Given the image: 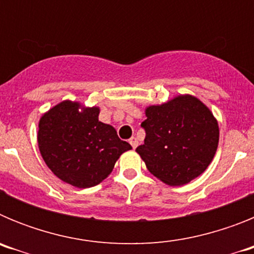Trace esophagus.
I'll return each instance as SVG.
<instances>
[{
	"label": "esophagus",
	"mask_w": 254,
	"mask_h": 254,
	"mask_svg": "<svg viewBox=\"0 0 254 254\" xmlns=\"http://www.w3.org/2000/svg\"><path fill=\"white\" fill-rule=\"evenodd\" d=\"M129 143H131V146L133 147V149H136V147H137V145H138L137 138H136V137H131V138H129Z\"/></svg>",
	"instance_id": "esophagus-1"
}]
</instances>
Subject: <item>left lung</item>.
Instances as JSON below:
<instances>
[{
	"instance_id": "1",
	"label": "left lung",
	"mask_w": 254,
	"mask_h": 254,
	"mask_svg": "<svg viewBox=\"0 0 254 254\" xmlns=\"http://www.w3.org/2000/svg\"><path fill=\"white\" fill-rule=\"evenodd\" d=\"M145 114L146 137L136 152L152 176L168 186H183L207 169L219 145V125L207 105L183 94L149 105Z\"/></svg>"
}]
</instances>
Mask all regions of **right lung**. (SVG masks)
<instances>
[{
    "mask_svg": "<svg viewBox=\"0 0 254 254\" xmlns=\"http://www.w3.org/2000/svg\"><path fill=\"white\" fill-rule=\"evenodd\" d=\"M99 107L64 100L40 117L38 146L47 167L77 188L99 185L132 146L99 121Z\"/></svg>",
    "mask_w": 254,
    "mask_h": 254,
    "instance_id": "1",
    "label": "right lung"
}]
</instances>
